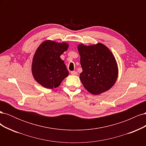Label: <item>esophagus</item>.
<instances>
[{
  "instance_id": "34e87169",
  "label": "esophagus",
  "mask_w": 146,
  "mask_h": 146,
  "mask_svg": "<svg viewBox=\"0 0 146 146\" xmlns=\"http://www.w3.org/2000/svg\"><path fill=\"white\" fill-rule=\"evenodd\" d=\"M70 74L73 75V76H77V72L76 71H71L70 72Z\"/></svg>"
}]
</instances>
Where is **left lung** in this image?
Wrapping results in <instances>:
<instances>
[{"label":"left lung","mask_w":146,"mask_h":146,"mask_svg":"<svg viewBox=\"0 0 146 146\" xmlns=\"http://www.w3.org/2000/svg\"><path fill=\"white\" fill-rule=\"evenodd\" d=\"M83 71L80 79L87 91L98 95L107 91L115 83L118 69L114 55L102 44L78 46Z\"/></svg>","instance_id":"obj_1"}]
</instances>
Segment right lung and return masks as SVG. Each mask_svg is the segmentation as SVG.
Instances as JSON below:
<instances>
[{"instance_id": "obj_1", "label": "right lung", "mask_w": 146, "mask_h": 146, "mask_svg": "<svg viewBox=\"0 0 146 146\" xmlns=\"http://www.w3.org/2000/svg\"><path fill=\"white\" fill-rule=\"evenodd\" d=\"M68 44L47 40L38 47L33 56L32 74L36 81L46 88L58 87L69 72L60 58L68 49Z\"/></svg>"}]
</instances>
